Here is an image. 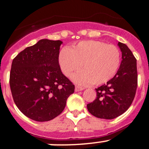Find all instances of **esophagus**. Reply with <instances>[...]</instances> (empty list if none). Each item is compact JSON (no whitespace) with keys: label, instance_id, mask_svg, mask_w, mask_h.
<instances>
[{"label":"esophagus","instance_id":"esophagus-1","mask_svg":"<svg viewBox=\"0 0 149 149\" xmlns=\"http://www.w3.org/2000/svg\"><path fill=\"white\" fill-rule=\"evenodd\" d=\"M84 88H83V87H80V86H75V91H83Z\"/></svg>","mask_w":149,"mask_h":149}]
</instances>
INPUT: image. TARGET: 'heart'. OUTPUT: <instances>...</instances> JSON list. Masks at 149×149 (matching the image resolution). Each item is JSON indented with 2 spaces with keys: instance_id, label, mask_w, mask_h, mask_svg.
I'll use <instances>...</instances> for the list:
<instances>
[{
  "instance_id": "obj_1",
  "label": "heart",
  "mask_w": 149,
  "mask_h": 149,
  "mask_svg": "<svg viewBox=\"0 0 149 149\" xmlns=\"http://www.w3.org/2000/svg\"><path fill=\"white\" fill-rule=\"evenodd\" d=\"M59 64L63 74L83 71L73 77L80 85H100L111 80L120 65V52L116 46L97 40L81 41L70 49L64 48L59 54ZM82 66H81V65Z\"/></svg>"
}]
</instances>
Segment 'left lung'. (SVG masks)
Returning <instances> with one entry per match:
<instances>
[{"label":"left lung","mask_w":149,"mask_h":149,"mask_svg":"<svg viewBox=\"0 0 149 149\" xmlns=\"http://www.w3.org/2000/svg\"><path fill=\"white\" fill-rule=\"evenodd\" d=\"M122 52L120 69L107 84L95 88L97 98L87 105L95 117L111 120L123 114L132 103L137 87V60L124 43L118 42Z\"/></svg>","instance_id":"obj_1"}]
</instances>
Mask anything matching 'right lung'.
Segmentation results:
<instances>
[{"label":"right lung","mask_w":149,"mask_h":149,"mask_svg":"<svg viewBox=\"0 0 149 149\" xmlns=\"http://www.w3.org/2000/svg\"><path fill=\"white\" fill-rule=\"evenodd\" d=\"M61 40L42 39L13 59L9 77L14 102L24 115L44 122L62 113L74 85L61 72Z\"/></svg>","instance_id":"1"}]
</instances>
